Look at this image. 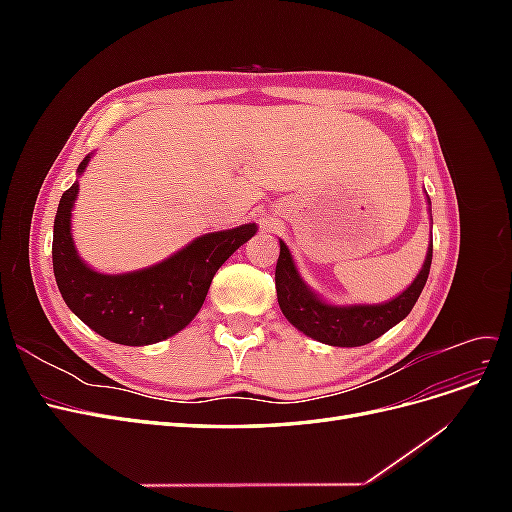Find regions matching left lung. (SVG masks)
Returning <instances> with one entry per match:
<instances>
[{"mask_svg":"<svg viewBox=\"0 0 512 512\" xmlns=\"http://www.w3.org/2000/svg\"><path fill=\"white\" fill-rule=\"evenodd\" d=\"M433 256V241L425 258V265L416 280L389 303L382 305H348L337 307L320 301L316 294L309 290L294 269L292 256L286 243L280 241V258L275 265V290L277 303L282 307V314L305 335L318 339L329 346H365L374 342L382 333L389 331L399 320H404L414 303L421 297L425 282L429 277Z\"/></svg>","mask_w":512,"mask_h":512,"instance_id":"8db88e82","label":"left lung"}]
</instances>
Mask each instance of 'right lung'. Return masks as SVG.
Masks as SVG:
<instances>
[{
  "label": "right lung",
  "instance_id": "right-lung-1",
  "mask_svg": "<svg viewBox=\"0 0 512 512\" xmlns=\"http://www.w3.org/2000/svg\"><path fill=\"white\" fill-rule=\"evenodd\" d=\"M89 156L79 164L83 173ZM79 183L61 194L53 224V271L66 305L89 329L123 346H147L188 327L211 280L232 252L256 235V224L209 232L160 265L123 275L89 269L72 243L70 215Z\"/></svg>",
  "mask_w": 512,
  "mask_h": 512
}]
</instances>
